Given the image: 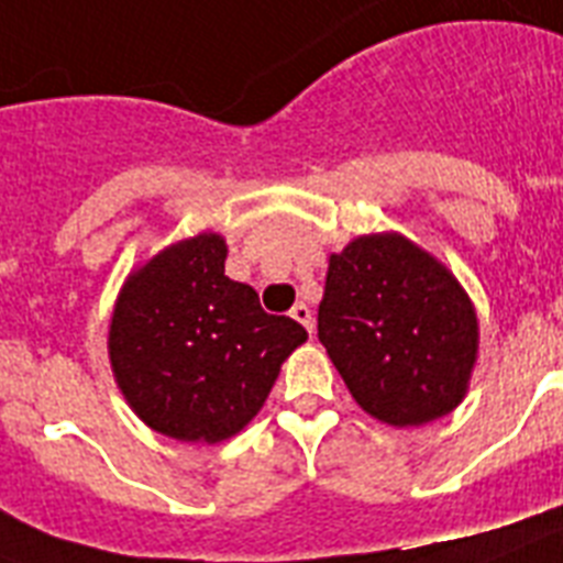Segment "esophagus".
Here are the masks:
<instances>
[{"instance_id": "esophagus-1", "label": "esophagus", "mask_w": 563, "mask_h": 563, "mask_svg": "<svg viewBox=\"0 0 563 563\" xmlns=\"http://www.w3.org/2000/svg\"><path fill=\"white\" fill-rule=\"evenodd\" d=\"M290 316L299 324H305V331H308L310 336H313L316 322H313V313H310V308H308V305H305V301H296V305H292V310H290Z\"/></svg>"}]
</instances>
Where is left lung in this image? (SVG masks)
Segmentation results:
<instances>
[{
	"label": "left lung",
	"instance_id": "8db88e82",
	"mask_svg": "<svg viewBox=\"0 0 563 563\" xmlns=\"http://www.w3.org/2000/svg\"><path fill=\"white\" fill-rule=\"evenodd\" d=\"M319 342L365 415L408 429L463 402L481 328L440 258L399 232H371L328 258Z\"/></svg>",
	"mask_w": 563,
	"mask_h": 563
}]
</instances>
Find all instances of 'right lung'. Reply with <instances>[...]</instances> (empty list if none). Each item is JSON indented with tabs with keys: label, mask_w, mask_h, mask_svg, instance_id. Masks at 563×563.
<instances>
[{
	"label": "right lung",
	"mask_w": 563,
	"mask_h": 563,
	"mask_svg": "<svg viewBox=\"0 0 563 563\" xmlns=\"http://www.w3.org/2000/svg\"><path fill=\"white\" fill-rule=\"evenodd\" d=\"M227 241H175L125 276L109 324L114 383L134 415L180 443L239 434L276 385L282 362L308 339L258 292L224 276Z\"/></svg>",
	"instance_id": "add662e5"
}]
</instances>
